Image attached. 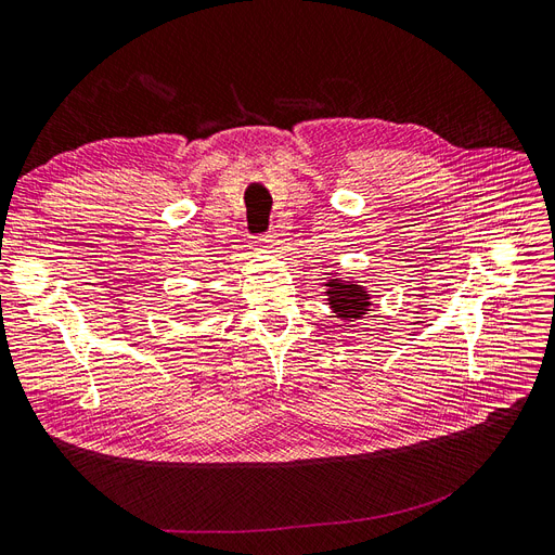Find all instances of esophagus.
<instances>
[{"label": "esophagus", "mask_w": 555, "mask_h": 555, "mask_svg": "<svg viewBox=\"0 0 555 555\" xmlns=\"http://www.w3.org/2000/svg\"><path fill=\"white\" fill-rule=\"evenodd\" d=\"M262 246H272L274 242H276V233H267V235H262Z\"/></svg>", "instance_id": "esophagus-1"}]
</instances>
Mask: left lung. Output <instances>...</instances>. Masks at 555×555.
Wrapping results in <instances>:
<instances>
[{
	"instance_id": "obj_1",
	"label": "left lung",
	"mask_w": 555,
	"mask_h": 555,
	"mask_svg": "<svg viewBox=\"0 0 555 555\" xmlns=\"http://www.w3.org/2000/svg\"><path fill=\"white\" fill-rule=\"evenodd\" d=\"M324 285L330 288L326 291V299H330L332 311L340 320L354 322L371 311V295H367V291L361 288V285H357L354 281L330 279Z\"/></svg>"
}]
</instances>
